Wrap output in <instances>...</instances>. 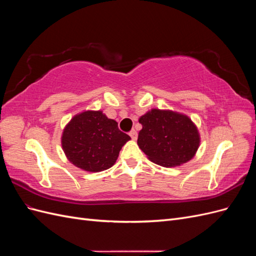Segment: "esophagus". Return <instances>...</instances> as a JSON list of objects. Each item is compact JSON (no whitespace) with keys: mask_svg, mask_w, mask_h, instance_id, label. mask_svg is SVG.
<instances>
[{"mask_svg":"<svg viewBox=\"0 0 256 256\" xmlns=\"http://www.w3.org/2000/svg\"><path fill=\"white\" fill-rule=\"evenodd\" d=\"M129 136H131V138H132V140H136V138H138V132L136 131L134 129V130H131L130 132H129Z\"/></svg>","mask_w":256,"mask_h":256,"instance_id":"obj_1","label":"esophagus"}]
</instances>
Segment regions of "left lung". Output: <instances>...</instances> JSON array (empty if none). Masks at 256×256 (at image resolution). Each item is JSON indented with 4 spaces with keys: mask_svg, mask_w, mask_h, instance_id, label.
<instances>
[{
    "mask_svg": "<svg viewBox=\"0 0 256 256\" xmlns=\"http://www.w3.org/2000/svg\"><path fill=\"white\" fill-rule=\"evenodd\" d=\"M138 145L154 164L172 168L191 160L200 146V134L184 114L152 109L141 116Z\"/></svg>",
    "mask_w": 256,
    "mask_h": 256,
    "instance_id": "8db88e82",
    "label": "left lung"
}]
</instances>
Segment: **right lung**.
Masks as SVG:
<instances>
[{
    "label": "right lung",
    "instance_id": "1",
    "mask_svg": "<svg viewBox=\"0 0 256 256\" xmlns=\"http://www.w3.org/2000/svg\"><path fill=\"white\" fill-rule=\"evenodd\" d=\"M130 136L118 122L102 111H85L74 116L62 136V147L68 160L84 171L110 168Z\"/></svg>",
    "mask_w": 256,
    "mask_h": 256
}]
</instances>
